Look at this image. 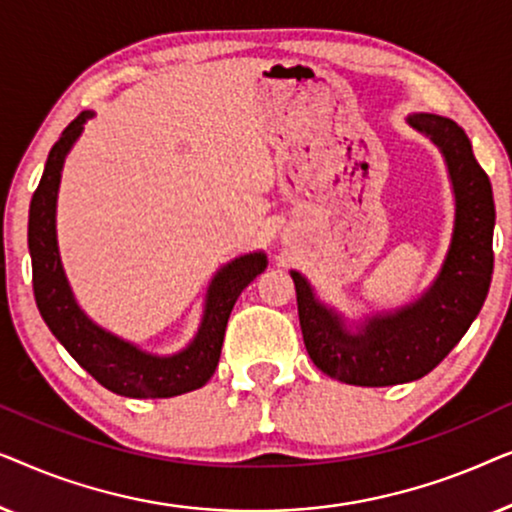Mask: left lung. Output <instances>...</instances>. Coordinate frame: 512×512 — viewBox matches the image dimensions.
Wrapping results in <instances>:
<instances>
[{
	"instance_id": "1",
	"label": "left lung",
	"mask_w": 512,
	"mask_h": 512,
	"mask_svg": "<svg viewBox=\"0 0 512 512\" xmlns=\"http://www.w3.org/2000/svg\"><path fill=\"white\" fill-rule=\"evenodd\" d=\"M408 123L443 153L454 191L452 242L433 284L415 303L373 314L352 331L291 270L307 354L321 373L356 387H391L431 373L464 338L492 284L494 195L466 132L436 114H412Z\"/></svg>"
}]
</instances>
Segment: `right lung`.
Listing matches in <instances>:
<instances>
[{
    "label": "right lung",
    "mask_w": 512,
    "mask_h": 512,
    "mask_svg": "<svg viewBox=\"0 0 512 512\" xmlns=\"http://www.w3.org/2000/svg\"><path fill=\"white\" fill-rule=\"evenodd\" d=\"M93 116V111H81L62 130L60 139L48 153L44 174L30 202L27 244L32 256L34 300L41 317L60 345L72 354V359L88 370L102 387L118 396L172 398L205 387L219 366L223 335L235 300L268 268V256L263 251L244 254L216 272L209 282L198 333L177 354H149L97 326L81 310L69 289L58 251V233H55L62 165L83 132V123Z\"/></svg>",
    "instance_id": "1"
}]
</instances>
